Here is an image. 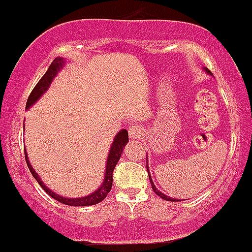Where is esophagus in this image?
I'll return each instance as SVG.
<instances>
[{
    "instance_id": "obj_1",
    "label": "esophagus",
    "mask_w": 252,
    "mask_h": 252,
    "mask_svg": "<svg viewBox=\"0 0 252 252\" xmlns=\"http://www.w3.org/2000/svg\"><path fill=\"white\" fill-rule=\"evenodd\" d=\"M144 135V129L140 126H131L129 128V136L130 139H141Z\"/></svg>"
}]
</instances>
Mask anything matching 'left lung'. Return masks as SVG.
Returning <instances> with one entry per match:
<instances>
[{
	"mask_svg": "<svg viewBox=\"0 0 252 252\" xmlns=\"http://www.w3.org/2000/svg\"><path fill=\"white\" fill-rule=\"evenodd\" d=\"M203 70H204V71H206L207 74H208V75H211V74H212V72L209 71V70L207 69V67H203ZM146 170H148V172H149V166H148V158H146ZM149 180H150L151 187H153L154 192H155V193L158 194V197H161V198H162V199H165V201H170V202H178L177 199H176V198H171V197L166 196L165 193H162V192H161V191H158V188H156V186L154 185V181H153V178H151V176H150V172H149Z\"/></svg>",
	"mask_w": 252,
	"mask_h": 252,
	"instance_id": "8db88e82",
	"label": "left lung"
}]
</instances>
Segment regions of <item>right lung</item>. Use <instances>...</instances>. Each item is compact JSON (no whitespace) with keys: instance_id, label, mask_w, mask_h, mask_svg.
Masks as SVG:
<instances>
[{"instance_id":"add662e5","label":"right lung","mask_w":252,"mask_h":252,"mask_svg":"<svg viewBox=\"0 0 252 252\" xmlns=\"http://www.w3.org/2000/svg\"><path fill=\"white\" fill-rule=\"evenodd\" d=\"M67 63V60H65L64 58H61V56H58V58L54 59V61L50 64L49 69L46 70V72L44 74V76L39 80L38 84L35 85V87L33 89L32 94H29L28 101H27L26 108L29 109L50 87L51 82L53 80L55 79L56 75L60 72V70L65 66V64ZM129 141V136H128V131L126 129H122L121 131H118L116 136H114L113 141H112V145L109 148V153H108V158H107V162H106V171H104V177L103 181H102L101 186L97 188L96 191L92 192L91 194H87V196L84 197H77V198H67V197H63L60 194L55 193L54 191H51L50 188L46 187L45 183L41 181V178L39 177L38 173L35 172V170L33 168L32 163L29 162L28 155H27V151L24 150V154H26V162L28 165L29 171L32 172L33 177L35 178L36 182L39 183L41 188H43L44 191L51 197V198L56 199L58 202L63 204H66V206H72V207H85V206H94V204L99 203V202L103 201L104 198L107 197V194L111 192L112 188V183H113V170L116 167V165L118 163L119 158H121L122 153L124 150V146L128 144Z\"/></svg>"}]
</instances>
